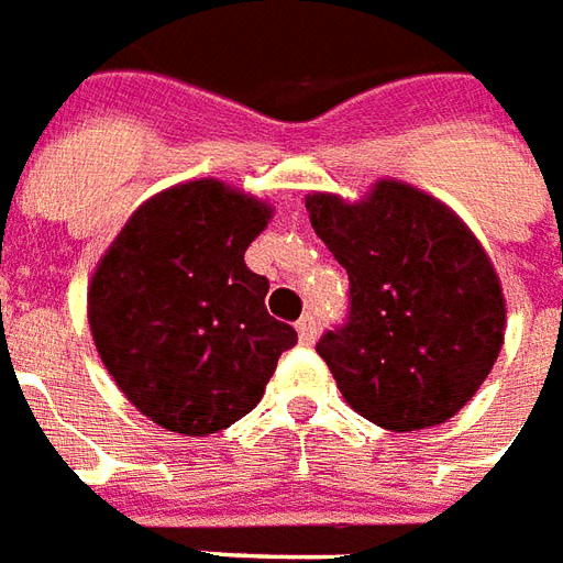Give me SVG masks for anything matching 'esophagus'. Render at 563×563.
<instances>
[{
	"label": "esophagus",
	"mask_w": 563,
	"mask_h": 563,
	"mask_svg": "<svg viewBox=\"0 0 563 563\" xmlns=\"http://www.w3.org/2000/svg\"><path fill=\"white\" fill-rule=\"evenodd\" d=\"M297 332H299V344H314V338H317V323H314V317H302L297 323Z\"/></svg>",
	"instance_id": "obj_1"
}]
</instances>
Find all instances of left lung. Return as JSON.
<instances>
[{
  "mask_svg": "<svg viewBox=\"0 0 563 563\" xmlns=\"http://www.w3.org/2000/svg\"><path fill=\"white\" fill-rule=\"evenodd\" d=\"M306 210L350 276V320L317 344L346 404L397 433L457 416L496 365L507 323L472 228L391 177L358 201L308 192Z\"/></svg>",
  "mask_w": 563,
  "mask_h": 563,
  "instance_id": "8db88e82",
  "label": "left lung"
}]
</instances>
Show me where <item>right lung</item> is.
Masks as SVG:
<instances>
[{
	"mask_svg": "<svg viewBox=\"0 0 563 563\" xmlns=\"http://www.w3.org/2000/svg\"><path fill=\"white\" fill-rule=\"evenodd\" d=\"M273 205L198 177L133 210L88 282V327L109 377L154 424L210 437L264 397L297 332L266 314L246 266Z\"/></svg>",
	"mask_w": 563,
	"mask_h": 563,
	"instance_id": "obj_1",
	"label": "right lung"
}]
</instances>
